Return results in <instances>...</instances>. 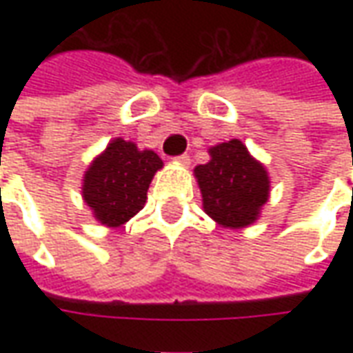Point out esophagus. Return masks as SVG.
Returning <instances> with one entry per match:
<instances>
[{
  "mask_svg": "<svg viewBox=\"0 0 353 353\" xmlns=\"http://www.w3.org/2000/svg\"><path fill=\"white\" fill-rule=\"evenodd\" d=\"M174 161L179 162V164H183V166H189V164H191V157H189V154H179Z\"/></svg>",
  "mask_w": 353,
  "mask_h": 353,
  "instance_id": "1",
  "label": "esophagus"
}]
</instances>
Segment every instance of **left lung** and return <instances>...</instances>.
<instances>
[{"label":"left lung","instance_id":"obj_1","mask_svg":"<svg viewBox=\"0 0 353 353\" xmlns=\"http://www.w3.org/2000/svg\"><path fill=\"white\" fill-rule=\"evenodd\" d=\"M210 154L212 161L194 168L204 212L229 229L252 225L268 200L265 168L238 139L212 147Z\"/></svg>","mask_w":353,"mask_h":353}]
</instances>
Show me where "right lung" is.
I'll list each match as a JSON object with an SVG mask.
<instances>
[{"label": "right lung", "instance_id": "1", "mask_svg": "<svg viewBox=\"0 0 353 353\" xmlns=\"http://www.w3.org/2000/svg\"><path fill=\"white\" fill-rule=\"evenodd\" d=\"M159 168H162L159 154L138 151L132 141L115 139L85 174V202L98 221L119 227L145 206L147 189Z\"/></svg>", "mask_w": 353, "mask_h": 353}]
</instances>
